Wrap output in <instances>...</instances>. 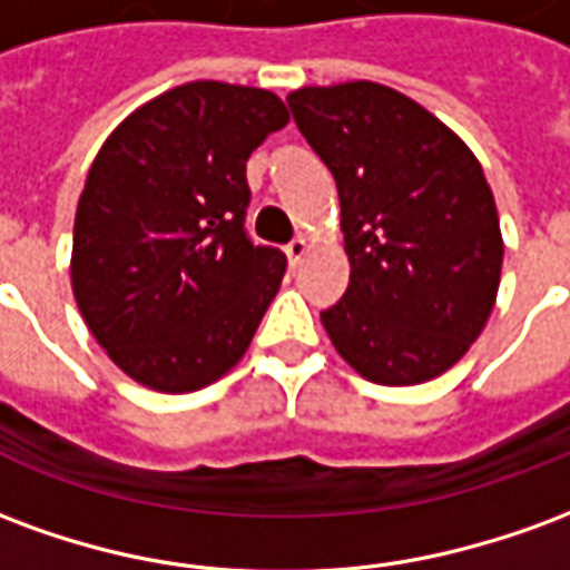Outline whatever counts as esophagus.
Wrapping results in <instances>:
<instances>
[{"instance_id":"1","label":"esophagus","mask_w":570,"mask_h":570,"mask_svg":"<svg viewBox=\"0 0 570 570\" xmlns=\"http://www.w3.org/2000/svg\"><path fill=\"white\" fill-rule=\"evenodd\" d=\"M305 253H308L305 237H296V240H289V244H286V259H289V265H298V262L305 259Z\"/></svg>"}]
</instances>
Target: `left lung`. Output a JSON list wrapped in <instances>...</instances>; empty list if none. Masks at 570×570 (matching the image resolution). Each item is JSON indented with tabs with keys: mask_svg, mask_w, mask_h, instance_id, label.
<instances>
[{
	"mask_svg": "<svg viewBox=\"0 0 570 570\" xmlns=\"http://www.w3.org/2000/svg\"><path fill=\"white\" fill-rule=\"evenodd\" d=\"M342 200L351 284L321 321L375 384L452 370L489 321L503 240L482 164L406 94L375 81L286 97Z\"/></svg>",
	"mask_w": 570,
	"mask_h": 570,
	"instance_id": "left-lung-1",
	"label": "left lung"
}]
</instances>
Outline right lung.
<instances>
[{
  "mask_svg": "<svg viewBox=\"0 0 570 570\" xmlns=\"http://www.w3.org/2000/svg\"><path fill=\"white\" fill-rule=\"evenodd\" d=\"M286 121L272 91L188 81L97 151L76 210L72 293L134 382L188 394L244 357L286 272L284 253L244 228L247 158Z\"/></svg>",
  "mask_w": 570,
  "mask_h": 570,
  "instance_id": "right-lung-1",
  "label": "right lung"
}]
</instances>
